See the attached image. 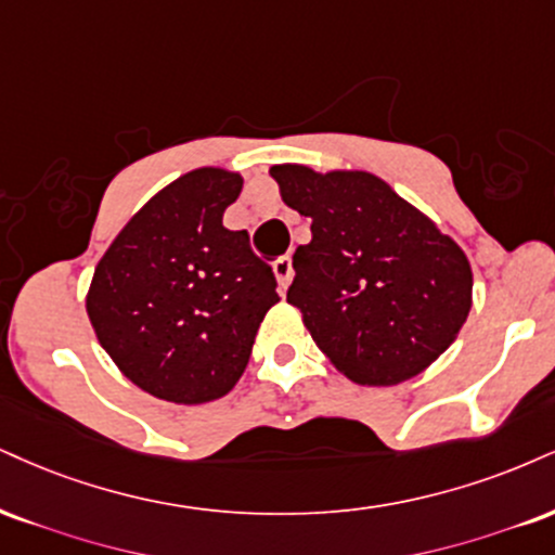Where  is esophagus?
<instances>
[{
  "instance_id": "1",
  "label": "esophagus",
  "mask_w": 555,
  "mask_h": 555,
  "mask_svg": "<svg viewBox=\"0 0 555 555\" xmlns=\"http://www.w3.org/2000/svg\"><path fill=\"white\" fill-rule=\"evenodd\" d=\"M273 273H276L279 286L286 289V286L292 284V276H295V269H292V258L282 256L279 260H273Z\"/></svg>"
}]
</instances>
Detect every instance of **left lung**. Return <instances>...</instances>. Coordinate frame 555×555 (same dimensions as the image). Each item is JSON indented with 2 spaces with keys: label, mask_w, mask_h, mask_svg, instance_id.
Here are the masks:
<instances>
[{
  "label": "left lung",
  "mask_w": 555,
  "mask_h": 555,
  "mask_svg": "<svg viewBox=\"0 0 555 555\" xmlns=\"http://www.w3.org/2000/svg\"><path fill=\"white\" fill-rule=\"evenodd\" d=\"M286 206L310 217L286 302L359 385H398L450 349L470 312L473 273L452 237L372 172L273 165Z\"/></svg>",
  "instance_id": "8db88e82"
}]
</instances>
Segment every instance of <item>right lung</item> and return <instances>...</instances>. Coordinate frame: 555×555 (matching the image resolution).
Segmentation results:
<instances>
[{"label":"right lung","mask_w":555,"mask_h":555,"mask_svg":"<svg viewBox=\"0 0 555 555\" xmlns=\"http://www.w3.org/2000/svg\"><path fill=\"white\" fill-rule=\"evenodd\" d=\"M237 172H185L118 232L100 258L87 315L118 370L150 396L196 405L227 396L250 359L276 276L222 214Z\"/></svg>","instance_id":"obj_1"}]
</instances>
